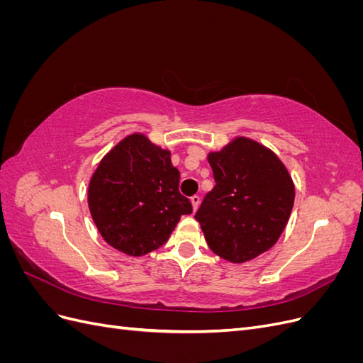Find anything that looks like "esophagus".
Returning a JSON list of instances; mask_svg holds the SVG:
<instances>
[{
    "instance_id": "obj_1",
    "label": "esophagus",
    "mask_w": 363,
    "mask_h": 363,
    "mask_svg": "<svg viewBox=\"0 0 363 363\" xmlns=\"http://www.w3.org/2000/svg\"><path fill=\"white\" fill-rule=\"evenodd\" d=\"M191 201H192V206H194V211H196V208L200 207V203H201L200 195H194V196H191Z\"/></svg>"
}]
</instances>
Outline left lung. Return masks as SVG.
Listing matches in <instances>:
<instances>
[{
    "instance_id": "1",
    "label": "left lung",
    "mask_w": 363,
    "mask_h": 363,
    "mask_svg": "<svg viewBox=\"0 0 363 363\" xmlns=\"http://www.w3.org/2000/svg\"><path fill=\"white\" fill-rule=\"evenodd\" d=\"M215 186L195 213L207 245L244 263L277 242L292 212L295 188L281 160L259 142L236 138L207 156Z\"/></svg>"
}]
</instances>
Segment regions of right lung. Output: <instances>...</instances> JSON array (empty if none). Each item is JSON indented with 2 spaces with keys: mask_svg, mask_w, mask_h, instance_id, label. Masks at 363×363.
<instances>
[{
  "mask_svg": "<svg viewBox=\"0 0 363 363\" xmlns=\"http://www.w3.org/2000/svg\"><path fill=\"white\" fill-rule=\"evenodd\" d=\"M171 152L144 135H130L95 169L87 203L106 242L128 256H144L169 239L191 201L179 191Z\"/></svg>",
  "mask_w": 363,
  "mask_h": 363,
  "instance_id": "right-lung-1",
  "label": "right lung"
}]
</instances>
